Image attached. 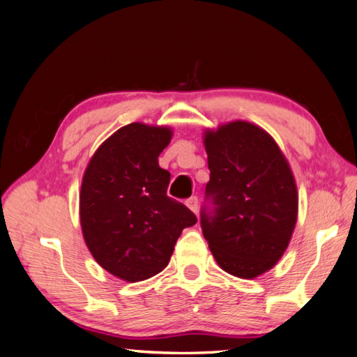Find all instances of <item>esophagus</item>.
<instances>
[{"instance_id":"esophagus-1","label":"esophagus","mask_w":357,"mask_h":357,"mask_svg":"<svg viewBox=\"0 0 357 357\" xmlns=\"http://www.w3.org/2000/svg\"><path fill=\"white\" fill-rule=\"evenodd\" d=\"M186 206L190 208L192 213H197L199 211V199L196 196H192L186 200Z\"/></svg>"}]
</instances>
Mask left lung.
<instances>
[{
    "instance_id": "8db88e82",
    "label": "left lung",
    "mask_w": 357,
    "mask_h": 357,
    "mask_svg": "<svg viewBox=\"0 0 357 357\" xmlns=\"http://www.w3.org/2000/svg\"><path fill=\"white\" fill-rule=\"evenodd\" d=\"M210 181L200 225L225 272L257 278L283 257L297 224L298 196L291 167L275 139L247 121L204 137Z\"/></svg>"
}]
</instances>
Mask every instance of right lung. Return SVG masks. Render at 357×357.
<instances>
[{"mask_svg":"<svg viewBox=\"0 0 357 357\" xmlns=\"http://www.w3.org/2000/svg\"><path fill=\"white\" fill-rule=\"evenodd\" d=\"M169 127L132 123L98 147L79 196L85 244L98 264L135 283L167 266L183 228L196 214L167 196L171 174L158 166Z\"/></svg>","mask_w":357,"mask_h":357,"instance_id":"add662e5","label":"right lung"}]
</instances>
